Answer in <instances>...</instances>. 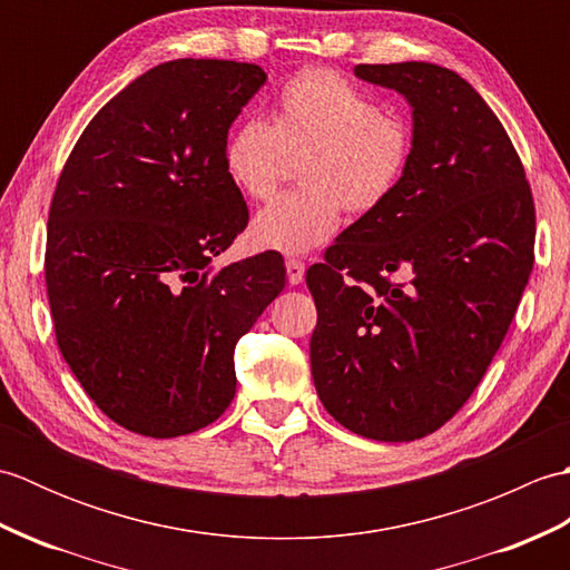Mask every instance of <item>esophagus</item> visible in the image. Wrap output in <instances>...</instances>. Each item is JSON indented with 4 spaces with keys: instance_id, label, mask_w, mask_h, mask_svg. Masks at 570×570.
Wrapping results in <instances>:
<instances>
[{
    "instance_id": "obj_1",
    "label": "esophagus",
    "mask_w": 570,
    "mask_h": 570,
    "mask_svg": "<svg viewBox=\"0 0 570 570\" xmlns=\"http://www.w3.org/2000/svg\"><path fill=\"white\" fill-rule=\"evenodd\" d=\"M304 274H306L304 262H298V259H288V262H286V278H288V284L298 286L301 282H304Z\"/></svg>"
}]
</instances>
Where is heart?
I'll return each mask as SVG.
<instances>
[{
  "mask_svg": "<svg viewBox=\"0 0 570 570\" xmlns=\"http://www.w3.org/2000/svg\"><path fill=\"white\" fill-rule=\"evenodd\" d=\"M288 159H304V190L264 205L249 237L262 249L306 254L335 235L341 205L362 215L392 196L411 161V131L353 82L306 70L278 92L272 125L245 119L223 147L229 184L254 200L272 196Z\"/></svg>",
  "mask_w": 570,
  "mask_h": 570,
  "instance_id": "1",
  "label": "heart"
}]
</instances>
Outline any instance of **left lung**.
<instances>
[{
  "label": "left lung",
  "mask_w": 570,
  "mask_h": 570,
  "mask_svg": "<svg viewBox=\"0 0 570 570\" xmlns=\"http://www.w3.org/2000/svg\"><path fill=\"white\" fill-rule=\"evenodd\" d=\"M355 76L411 107V161L306 274L311 374L337 423L404 443L453 419L500 350L534 266V200L502 122L458 72L406 60Z\"/></svg>",
  "instance_id": "1"
}]
</instances>
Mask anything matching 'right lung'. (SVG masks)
<instances>
[{
  "label": "right lung",
  "mask_w": 570,
  "mask_h": 570,
  "mask_svg": "<svg viewBox=\"0 0 570 570\" xmlns=\"http://www.w3.org/2000/svg\"><path fill=\"white\" fill-rule=\"evenodd\" d=\"M266 72L178 58L131 80L85 127L46 242L56 341L119 426L176 439L223 416L235 345L282 294L276 252L215 269L247 227L223 147Z\"/></svg>",
  "instance_id": "obj_1"
}]
</instances>
